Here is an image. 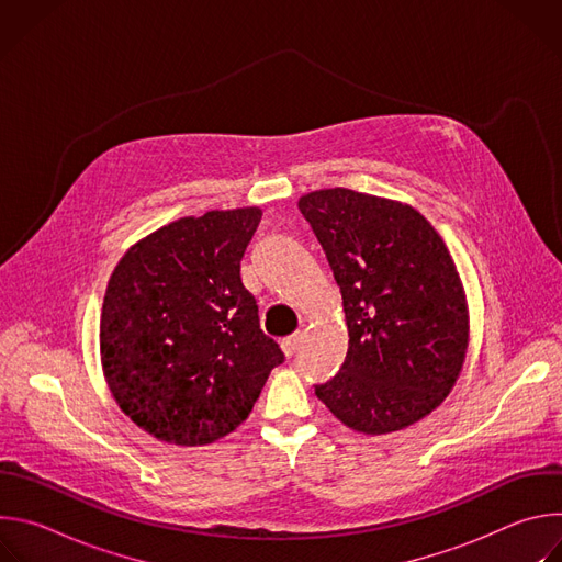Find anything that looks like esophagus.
I'll use <instances>...</instances> for the list:
<instances>
[{
  "label": "esophagus",
  "mask_w": 562,
  "mask_h": 562,
  "mask_svg": "<svg viewBox=\"0 0 562 562\" xmlns=\"http://www.w3.org/2000/svg\"><path fill=\"white\" fill-rule=\"evenodd\" d=\"M300 342H302V334H300V331H295V334H291L289 338H284V340H282V349H284V353L291 358V356L297 351Z\"/></svg>",
  "instance_id": "34e87169"
}]
</instances>
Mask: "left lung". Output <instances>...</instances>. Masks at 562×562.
I'll use <instances>...</instances> for the list:
<instances>
[{
    "instance_id": "8db88e82",
    "label": "left lung",
    "mask_w": 562,
    "mask_h": 562,
    "mask_svg": "<svg viewBox=\"0 0 562 562\" xmlns=\"http://www.w3.org/2000/svg\"><path fill=\"white\" fill-rule=\"evenodd\" d=\"M342 293L349 351L315 393L362 434L405 429L451 391L467 351V304L436 228L412 206L349 189L297 202Z\"/></svg>"
}]
</instances>
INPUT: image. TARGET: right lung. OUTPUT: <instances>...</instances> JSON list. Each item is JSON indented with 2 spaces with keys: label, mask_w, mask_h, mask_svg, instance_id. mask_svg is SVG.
<instances>
[{
  "label": "right lung",
  "mask_w": 562,
  "mask_h": 562,
  "mask_svg": "<svg viewBox=\"0 0 562 562\" xmlns=\"http://www.w3.org/2000/svg\"><path fill=\"white\" fill-rule=\"evenodd\" d=\"M260 220V209L182 217L128 249L109 280L104 375L122 412L159 440L231 434L284 362L239 278Z\"/></svg>",
  "instance_id": "add662e5"
}]
</instances>
